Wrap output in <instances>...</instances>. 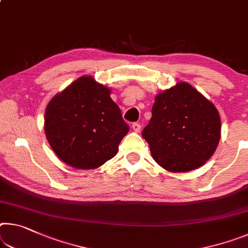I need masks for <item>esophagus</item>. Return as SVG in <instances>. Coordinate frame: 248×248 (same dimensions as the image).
Wrapping results in <instances>:
<instances>
[{"instance_id":"obj_1","label":"esophagus","mask_w":248,"mask_h":248,"mask_svg":"<svg viewBox=\"0 0 248 248\" xmlns=\"http://www.w3.org/2000/svg\"><path fill=\"white\" fill-rule=\"evenodd\" d=\"M131 128H132V130L135 131V132H139V131L141 130V125H140V124H137V123L132 124Z\"/></svg>"}]
</instances>
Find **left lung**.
Wrapping results in <instances>:
<instances>
[{"label": "left lung", "mask_w": 248, "mask_h": 248, "mask_svg": "<svg viewBox=\"0 0 248 248\" xmlns=\"http://www.w3.org/2000/svg\"><path fill=\"white\" fill-rule=\"evenodd\" d=\"M142 137L164 170L188 172L213 155L221 138V117L193 86L180 81L155 96Z\"/></svg>", "instance_id": "8db88e82"}]
</instances>
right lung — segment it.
<instances>
[{"mask_svg": "<svg viewBox=\"0 0 248 248\" xmlns=\"http://www.w3.org/2000/svg\"><path fill=\"white\" fill-rule=\"evenodd\" d=\"M110 93L111 89L87 75L50 99L44 130L50 148L62 162L92 170L117 155L129 125Z\"/></svg>", "mask_w": 248, "mask_h": 248, "instance_id": "1", "label": "right lung"}]
</instances>
